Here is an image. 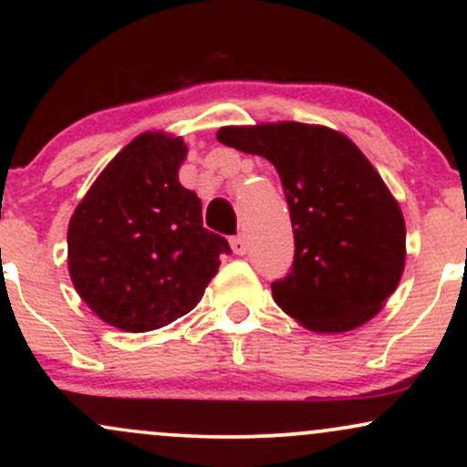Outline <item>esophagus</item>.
Returning a JSON list of instances; mask_svg holds the SVG:
<instances>
[{
	"label": "esophagus",
	"instance_id": "1",
	"mask_svg": "<svg viewBox=\"0 0 467 467\" xmlns=\"http://www.w3.org/2000/svg\"><path fill=\"white\" fill-rule=\"evenodd\" d=\"M230 248H233L234 254L244 256L245 252H248V239H245L244 234H237V237L230 239Z\"/></svg>",
	"mask_w": 467,
	"mask_h": 467
}]
</instances>
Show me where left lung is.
I'll use <instances>...</instances> for the list:
<instances>
[{
    "label": "left lung",
    "instance_id": "1",
    "mask_svg": "<svg viewBox=\"0 0 467 467\" xmlns=\"http://www.w3.org/2000/svg\"><path fill=\"white\" fill-rule=\"evenodd\" d=\"M217 140L275 164L294 228V265L272 283L283 312L316 334L373 318L400 285L406 223L398 200L345 133L305 122L222 127Z\"/></svg>",
    "mask_w": 467,
    "mask_h": 467
}]
</instances>
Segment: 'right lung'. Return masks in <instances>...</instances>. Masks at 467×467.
Wrapping results in <instances>:
<instances>
[{"label": "right lung", "instance_id": "obj_1", "mask_svg": "<svg viewBox=\"0 0 467 467\" xmlns=\"http://www.w3.org/2000/svg\"><path fill=\"white\" fill-rule=\"evenodd\" d=\"M182 136L144 131L116 153L67 226V270L92 312L116 329L166 327L202 301L228 241L203 228L180 184Z\"/></svg>", "mask_w": 467, "mask_h": 467}]
</instances>
